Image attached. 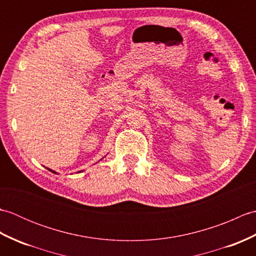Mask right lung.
<instances>
[{"mask_svg":"<svg viewBox=\"0 0 256 256\" xmlns=\"http://www.w3.org/2000/svg\"><path fill=\"white\" fill-rule=\"evenodd\" d=\"M50 170V172H55V174H56V172H54V170Z\"/></svg>","mask_w":256,"mask_h":256,"instance_id":"add662e5","label":"right lung"}]
</instances>
